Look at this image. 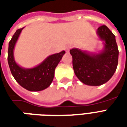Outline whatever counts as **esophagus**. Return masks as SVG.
<instances>
[{
    "label": "esophagus",
    "mask_w": 127,
    "mask_h": 127,
    "mask_svg": "<svg viewBox=\"0 0 127 127\" xmlns=\"http://www.w3.org/2000/svg\"><path fill=\"white\" fill-rule=\"evenodd\" d=\"M71 45H66V47H65V48H64L65 52H66V53H69V50H70V49H71Z\"/></svg>",
    "instance_id": "1"
}]
</instances>
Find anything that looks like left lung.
<instances>
[{"mask_svg": "<svg viewBox=\"0 0 127 127\" xmlns=\"http://www.w3.org/2000/svg\"><path fill=\"white\" fill-rule=\"evenodd\" d=\"M96 33L103 43L98 52L78 48L70 50L75 75L83 84L93 86L102 85L111 79L117 68L119 53L115 35L106 26L98 27Z\"/></svg>", "mask_w": 127, "mask_h": 127, "instance_id": "1", "label": "left lung"}]
</instances>
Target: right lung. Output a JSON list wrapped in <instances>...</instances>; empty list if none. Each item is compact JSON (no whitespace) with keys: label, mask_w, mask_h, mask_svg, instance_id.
I'll return each mask as SVG.
<instances>
[{"label":"right lung","mask_w":127,"mask_h":127,"mask_svg":"<svg viewBox=\"0 0 127 127\" xmlns=\"http://www.w3.org/2000/svg\"><path fill=\"white\" fill-rule=\"evenodd\" d=\"M24 28L18 29L9 43L8 63L13 76L20 85L29 91H41L48 88L54 77L56 67L65 54L64 51L47 56L44 61L32 68L20 66L14 58V48Z\"/></svg>","instance_id":"add662e5"}]
</instances>
